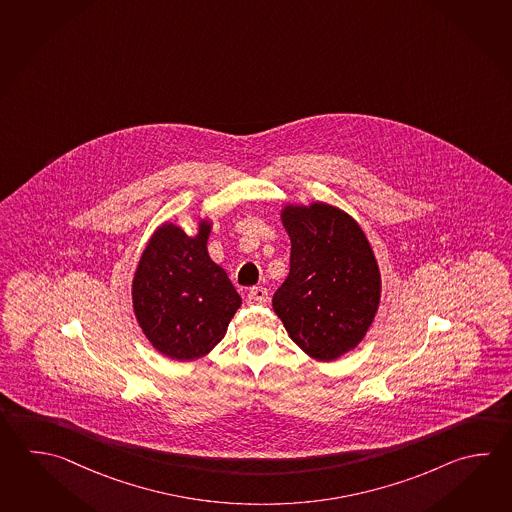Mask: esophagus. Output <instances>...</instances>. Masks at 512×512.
I'll list each match as a JSON object with an SVG mask.
<instances>
[{"label":"esophagus","mask_w":512,"mask_h":512,"mask_svg":"<svg viewBox=\"0 0 512 512\" xmlns=\"http://www.w3.org/2000/svg\"><path fill=\"white\" fill-rule=\"evenodd\" d=\"M268 303V290L262 286L251 288L248 293V304H266Z\"/></svg>","instance_id":"obj_1"}]
</instances>
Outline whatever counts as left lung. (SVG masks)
Masks as SVG:
<instances>
[{"mask_svg": "<svg viewBox=\"0 0 512 512\" xmlns=\"http://www.w3.org/2000/svg\"><path fill=\"white\" fill-rule=\"evenodd\" d=\"M290 273L273 295L293 343L317 361L354 350L374 323L381 273L365 231L343 209L324 202L286 204Z\"/></svg>", "mask_w": 512, "mask_h": 512, "instance_id": "8db88e82", "label": "left lung"}]
</instances>
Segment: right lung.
I'll list each match as a JSON object with an SVG mask.
<instances>
[{"label":"right lung","mask_w":512,"mask_h":512,"mask_svg":"<svg viewBox=\"0 0 512 512\" xmlns=\"http://www.w3.org/2000/svg\"><path fill=\"white\" fill-rule=\"evenodd\" d=\"M209 233L208 219L200 220L193 237L164 222L147 242L133 277L136 321L149 343L175 361L209 354L242 304L226 272L209 257Z\"/></svg>","instance_id":"1"}]
</instances>
